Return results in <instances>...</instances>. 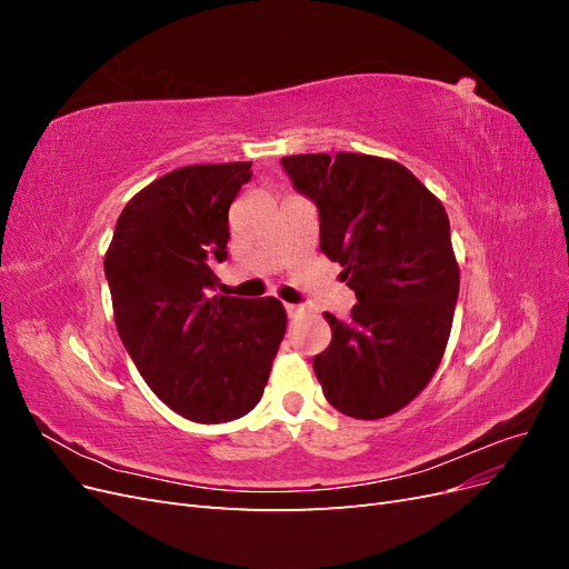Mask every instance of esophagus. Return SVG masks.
Listing matches in <instances>:
<instances>
[{"instance_id":"obj_1","label":"esophagus","mask_w":569,"mask_h":569,"mask_svg":"<svg viewBox=\"0 0 569 569\" xmlns=\"http://www.w3.org/2000/svg\"><path fill=\"white\" fill-rule=\"evenodd\" d=\"M284 311H287V316H289V318H297V316H301V313H303V308H301V306H297V303H284Z\"/></svg>"}]
</instances>
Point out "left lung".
Segmentation results:
<instances>
[{
  "instance_id": "left-lung-1",
  "label": "left lung",
  "mask_w": 569,
  "mask_h": 569,
  "mask_svg": "<svg viewBox=\"0 0 569 569\" xmlns=\"http://www.w3.org/2000/svg\"><path fill=\"white\" fill-rule=\"evenodd\" d=\"M318 206L320 249L356 291L351 320L332 313V341L313 358L325 399L343 416L380 420L437 372L451 335L460 270L441 201L401 163L339 151L282 159Z\"/></svg>"
}]
</instances>
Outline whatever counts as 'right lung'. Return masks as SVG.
<instances>
[{
	"mask_svg": "<svg viewBox=\"0 0 569 569\" xmlns=\"http://www.w3.org/2000/svg\"><path fill=\"white\" fill-rule=\"evenodd\" d=\"M249 180L242 161L166 173L126 203L104 256L120 341L149 389L192 422L253 410L287 330L274 297L211 295L230 203Z\"/></svg>",
	"mask_w": 569,
	"mask_h": 569,
	"instance_id": "right-lung-1",
	"label": "right lung"
}]
</instances>
